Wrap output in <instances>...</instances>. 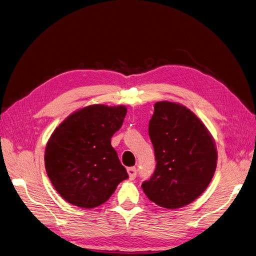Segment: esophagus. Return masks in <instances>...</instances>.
I'll return each instance as SVG.
<instances>
[{
    "instance_id": "esophagus-1",
    "label": "esophagus",
    "mask_w": 256,
    "mask_h": 256,
    "mask_svg": "<svg viewBox=\"0 0 256 256\" xmlns=\"http://www.w3.org/2000/svg\"><path fill=\"white\" fill-rule=\"evenodd\" d=\"M128 178L130 180H133L136 178V175H137V170L136 168H128Z\"/></svg>"
}]
</instances>
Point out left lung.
I'll use <instances>...</instances> for the list:
<instances>
[{
	"label": "left lung",
	"mask_w": 256,
	"mask_h": 256,
	"mask_svg": "<svg viewBox=\"0 0 256 256\" xmlns=\"http://www.w3.org/2000/svg\"><path fill=\"white\" fill-rule=\"evenodd\" d=\"M156 166L142 188L150 201L174 210L194 201L211 182L218 150L211 133L180 104L158 102L149 121Z\"/></svg>",
	"instance_id": "1"
}]
</instances>
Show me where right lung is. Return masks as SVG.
Returning <instances> with one entry per match:
<instances>
[{"instance_id": "add662e5", "label": "right lung", "mask_w": 256, "mask_h": 256, "mask_svg": "<svg viewBox=\"0 0 256 256\" xmlns=\"http://www.w3.org/2000/svg\"><path fill=\"white\" fill-rule=\"evenodd\" d=\"M126 106L90 104L58 126L45 148V168L56 192L71 204L92 208L106 202L128 178L111 146Z\"/></svg>"}]
</instances>
